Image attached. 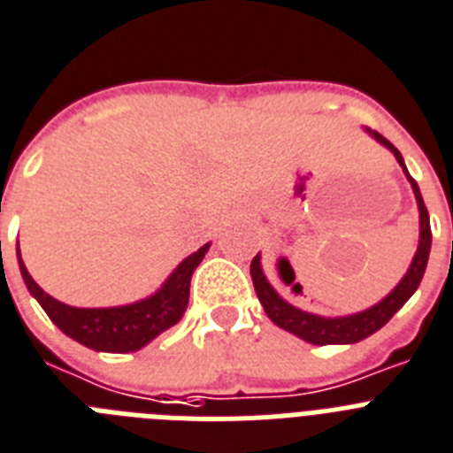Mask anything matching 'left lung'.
<instances>
[{
  "mask_svg": "<svg viewBox=\"0 0 453 453\" xmlns=\"http://www.w3.org/2000/svg\"><path fill=\"white\" fill-rule=\"evenodd\" d=\"M366 133L371 137L380 142L385 149H389L396 157L401 167H403L405 176L411 180L412 192H415L417 206H419V247H417L415 258H412L411 268L405 273L403 280L399 281V286L389 293L388 297H382L380 303L373 304L371 309H365L359 314L353 316H339V319H326V316H316L309 314V311H303V309L293 307L274 291L270 281L265 280L264 270H261V254L252 258V265H250V274H252L254 281V291H257L258 300L264 304L265 314L273 320L274 326H280L281 330L291 332L296 337L304 339L309 343H316V346H327V343H357L362 339L371 337L373 332L380 330L389 319H392L401 307H403L408 300H411L412 293L417 291L421 277H424V270H426L428 264V252H431V219H428V211L424 206V199H421L419 185L412 179L408 169H405V162L401 157L399 149L389 142V139L382 137L376 130H369Z\"/></svg>",
  "mask_w": 453,
  "mask_h": 453,
  "instance_id": "8db88e82",
  "label": "left lung"
}]
</instances>
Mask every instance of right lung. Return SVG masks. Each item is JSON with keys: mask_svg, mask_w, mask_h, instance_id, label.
<instances>
[{"mask_svg": "<svg viewBox=\"0 0 453 453\" xmlns=\"http://www.w3.org/2000/svg\"><path fill=\"white\" fill-rule=\"evenodd\" d=\"M208 247L211 242L199 247L195 254H189L183 264L169 274V280L162 284L160 291L150 297L133 304H123V307L105 309L71 307V304H64L48 296L25 268L20 247H18V264H20L22 280H25L29 293L36 297L50 320L64 334L80 342L82 346L103 350V353H133L183 319L189 300V280H192L196 265L201 264V258L206 257Z\"/></svg>", "mask_w": 453, "mask_h": 453, "instance_id": "obj_1", "label": "right lung"}]
</instances>
